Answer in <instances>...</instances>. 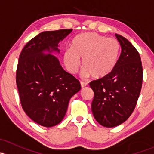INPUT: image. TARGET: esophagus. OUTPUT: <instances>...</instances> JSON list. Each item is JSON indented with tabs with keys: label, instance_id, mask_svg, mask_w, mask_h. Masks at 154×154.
Segmentation results:
<instances>
[{
	"label": "esophagus",
	"instance_id": "obj_1",
	"mask_svg": "<svg viewBox=\"0 0 154 154\" xmlns=\"http://www.w3.org/2000/svg\"><path fill=\"white\" fill-rule=\"evenodd\" d=\"M80 85H81V87H82V88H84V87H86V86H87V83H84V82L80 81Z\"/></svg>",
	"mask_w": 154,
	"mask_h": 154
}]
</instances>
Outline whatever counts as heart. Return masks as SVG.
<instances>
[{"label":"heart","instance_id":"obj_1","mask_svg":"<svg viewBox=\"0 0 154 154\" xmlns=\"http://www.w3.org/2000/svg\"><path fill=\"white\" fill-rule=\"evenodd\" d=\"M119 51L120 45L116 38L96 32H84L71 41V48L64 53L63 62L68 71L74 74L82 60L84 76L103 79L116 67Z\"/></svg>","mask_w":154,"mask_h":154}]
</instances>
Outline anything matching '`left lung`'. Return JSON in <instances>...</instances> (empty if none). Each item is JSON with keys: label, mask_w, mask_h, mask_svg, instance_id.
I'll return each instance as SVG.
<instances>
[{"label": "left lung", "mask_w": 154, "mask_h": 154, "mask_svg": "<svg viewBox=\"0 0 154 154\" xmlns=\"http://www.w3.org/2000/svg\"><path fill=\"white\" fill-rule=\"evenodd\" d=\"M122 48L112 72L103 79L93 80L91 103L93 116L100 125L114 127L124 123L133 113L142 86L141 57L134 46L122 35L116 34Z\"/></svg>", "instance_id": "left-lung-1"}]
</instances>
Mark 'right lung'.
<instances>
[{
    "label": "right lung",
    "mask_w": 154,
    "mask_h": 154,
    "mask_svg": "<svg viewBox=\"0 0 154 154\" xmlns=\"http://www.w3.org/2000/svg\"><path fill=\"white\" fill-rule=\"evenodd\" d=\"M72 29L45 31L26 44L18 59L16 84L21 106L33 122L51 127L62 122L68 103L81 86L52 53ZM45 52H48L45 54Z\"/></svg>",
    "instance_id": "obj_1"
}]
</instances>
